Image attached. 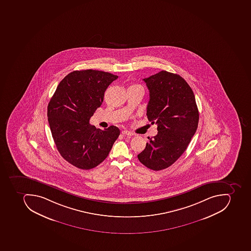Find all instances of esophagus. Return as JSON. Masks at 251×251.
<instances>
[{"instance_id": "obj_1", "label": "esophagus", "mask_w": 251, "mask_h": 251, "mask_svg": "<svg viewBox=\"0 0 251 251\" xmlns=\"http://www.w3.org/2000/svg\"><path fill=\"white\" fill-rule=\"evenodd\" d=\"M122 134H123V135H125V136L134 135V134H133V133H131V132L128 131V130H123Z\"/></svg>"}]
</instances>
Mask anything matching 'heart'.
<instances>
[{
    "instance_id": "obj_1",
    "label": "heart",
    "mask_w": 251,
    "mask_h": 251,
    "mask_svg": "<svg viewBox=\"0 0 251 251\" xmlns=\"http://www.w3.org/2000/svg\"><path fill=\"white\" fill-rule=\"evenodd\" d=\"M130 87H140L139 85H131V86Z\"/></svg>"
}]
</instances>
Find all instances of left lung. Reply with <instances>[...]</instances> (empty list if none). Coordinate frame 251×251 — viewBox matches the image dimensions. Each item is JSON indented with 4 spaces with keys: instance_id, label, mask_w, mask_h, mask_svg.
<instances>
[{
    "instance_id": "left-lung-1",
    "label": "left lung",
    "mask_w": 251,
    "mask_h": 251,
    "mask_svg": "<svg viewBox=\"0 0 251 251\" xmlns=\"http://www.w3.org/2000/svg\"><path fill=\"white\" fill-rule=\"evenodd\" d=\"M143 81L150 96L148 119L156 124L158 134L148 138L138 158L158 171L174 164L187 149L198 128L199 113L194 92L179 75L162 71Z\"/></svg>"
}]
</instances>
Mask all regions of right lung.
Masks as SVG:
<instances>
[{"label": "right lung", "mask_w": 251, "mask_h": 251, "mask_svg": "<svg viewBox=\"0 0 251 251\" xmlns=\"http://www.w3.org/2000/svg\"><path fill=\"white\" fill-rule=\"evenodd\" d=\"M118 76L101 71H74L60 81L48 106V122L60 155L70 164L91 170L106 159L120 130L89 124L104 93Z\"/></svg>", "instance_id": "1"}]
</instances>
